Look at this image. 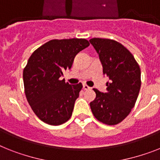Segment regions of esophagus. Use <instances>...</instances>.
I'll list each match as a JSON object with an SVG mask.
<instances>
[{"label":"esophagus","instance_id":"34e87169","mask_svg":"<svg viewBox=\"0 0 160 160\" xmlns=\"http://www.w3.org/2000/svg\"><path fill=\"white\" fill-rule=\"evenodd\" d=\"M82 88H83V89H84V90H89L90 88H90V87H88V86L87 85V84H83Z\"/></svg>","mask_w":160,"mask_h":160}]
</instances>
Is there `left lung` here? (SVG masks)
Returning <instances> with one entry per match:
<instances>
[{
  "label": "left lung",
  "instance_id": "obj_1",
  "mask_svg": "<svg viewBox=\"0 0 160 160\" xmlns=\"http://www.w3.org/2000/svg\"><path fill=\"white\" fill-rule=\"evenodd\" d=\"M98 53L103 74L109 78L106 92L94 88L96 98L90 103L95 118L107 125L121 122L130 113L141 88V69L130 51L111 39L90 40Z\"/></svg>",
  "mask_w": 160,
  "mask_h": 160
}]
</instances>
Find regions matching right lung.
I'll list each match as a JSON object with an SVG mask.
<instances>
[{
    "mask_svg": "<svg viewBox=\"0 0 160 160\" xmlns=\"http://www.w3.org/2000/svg\"><path fill=\"white\" fill-rule=\"evenodd\" d=\"M89 45L82 38L54 39L29 57L23 72L24 92L32 109L42 122L57 126L72 116L82 85H70L59 78L64 70L70 69L76 55Z\"/></svg>",
    "mask_w": 160,
    "mask_h": 160,
    "instance_id": "obj_1",
    "label": "right lung"
}]
</instances>
